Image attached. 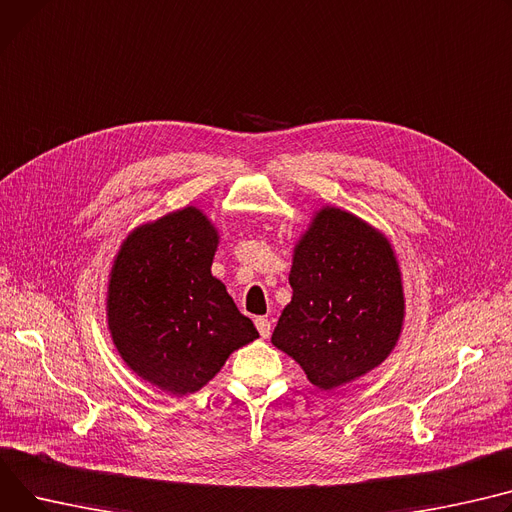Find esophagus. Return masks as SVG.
<instances>
[{
    "label": "esophagus",
    "mask_w": 512,
    "mask_h": 512,
    "mask_svg": "<svg viewBox=\"0 0 512 512\" xmlns=\"http://www.w3.org/2000/svg\"><path fill=\"white\" fill-rule=\"evenodd\" d=\"M255 325H257V331H259V335H261L263 339H267V337L271 335V323H269L265 317L255 319Z\"/></svg>",
    "instance_id": "34e87169"
}]
</instances>
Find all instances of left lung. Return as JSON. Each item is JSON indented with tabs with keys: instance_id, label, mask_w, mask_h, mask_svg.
Returning a JSON list of instances; mask_svg holds the SVG:
<instances>
[{
	"instance_id": "obj_1",
	"label": "left lung",
	"mask_w": 512,
	"mask_h": 512,
	"mask_svg": "<svg viewBox=\"0 0 512 512\" xmlns=\"http://www.w3.org/2000/svg\"><path fill=\"white\" fill-rule=\"evenodd\" d=\"M292 298L271 333L321 391L381 366L405 321L401 267L389 238L360 216L319 208L294 243Z\"/></svg>"
}]
</instances>
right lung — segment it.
<instances>
[{"instance_id": "right-lung-1", "label": "right lung", "mask_w": 512, "mask_h": 512, "mask_svg": "<svg viewBox=\"0 0 512 512\" xmlns=\"http://www.w3.org/2000/svg\"><path fill=\"white\" fill-rule=\"evenodd\" d=\"M220 234L195 206L135 226L107 288V323L121 360L168 395L206 387L228 356L259 337L212 276Z\"/></svg>"}]
</instances>
